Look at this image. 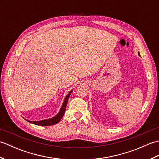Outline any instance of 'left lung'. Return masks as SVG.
Returning a JSON list of instances; mask_svg holds the SVG:
<instances>
[{
    "label": "left lung",
    "instance_id": "obj_1",
    "mask_svg": "<svg viewBox=\"0 0 159 159\" xmlns=\"http://www.w3.org/2000/svg\"><path fill=\"white\" fill-rule=\"evenodd\" d=\"M138 55H139L140 56V54H139V52H138Z\"/></svg>",
    "mask_w": 159,
    "mask_h": 159
}]
</instances>
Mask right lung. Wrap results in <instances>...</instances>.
I'll use <instances>...</instances> for the list:
<instances>
[{"mask_svg": "<svg viewBox=\"0 0 159 159\" xmlns=\"http://www.w3.org/2000/svg\"><path fill=\"white\" fill-rule=\"evenodd\" d=\"M72 91L73 90L70 91V92L68 93V94H67V95L66 96L65 100H64V101H63V104H62L61 107L59 112L57 113L55 116H54L52 118H50V119L40 120V121H30V120H28L26 119H25V120L30 123H32V124H35V125H38V126H51V125L57 124L61 120V118L63 117L64 113H65L67 101H68V100H69L70 96L71 93L72 92Z\"/></svg>", "mask_w": 159, "mask_h": 159, "instance_id": "add662e5", "label": "right lung"}]
</instances>
